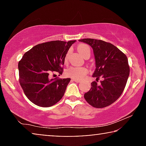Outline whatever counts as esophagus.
Returning <instances> with one entry per match:
<instances>
[{"mask_svg": "<svg viewBox=\"0 0 146 146\" xmlns=\"http://www.w3.org/2000/svg\"><path fill=\"white\" fill-rule=\"evenodd\" d=\"M72 80L76 82H80V80H78V79L74 78V79H72Z\"/></svg>", "mask_w": 146, "mask_h": 146, "instance_id": "34e87169", "label": "esophagus"}]
</instances>
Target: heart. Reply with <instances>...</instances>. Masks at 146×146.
<instances>
[{"mask_svg":"<svg viewBox=\"0 0 146 146\" xmlns=\"http://www.w3.org/2000/svg\"><path fill=\"white\" fill-rule=\"evenodd\" d=\"M78 50L84 57L90 56V48L89 46L86 44H80L78 46ZM69 52L66 54L65 56V61H67L68 58ZM88 69L86 67L83 66H72L69 67L66 70V74L68 76L73 78L74 79H82L86 76L88 73Z\"/></svg>","mask_w":146,"mask_h":146,"instance_id":"obj_1","label":"heart"}]
</instances>
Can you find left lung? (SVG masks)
<instances>
[{"mask_svg":"<svg viewBox=\"0 0 146 146\" xmlns=\"http://www.w3.org/2000/svg\"><path fill=\"white\" fill-rule=\"evenodd\" d=\"M79 41L92 48L96 60L92 76L96 78V82L91 83L84 98L94 108L108 106L119 98L126 85L129 74L127 58L112 44L101 40L84 38ZM100 77L103 80L98 85L97 81Z\"/></svg>","mask_w":146,"mask_h":146,"instance_id":"left-lung-1","label":"left lung"}]
</instances>
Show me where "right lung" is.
Listing matches in <instances>:
<instances>
[{"label": "right lung", "instance_id": "obj_1", "mask_svg": "<svg viewBox=\"0 0 146 146\" xmlns=\"http://www.w3.org/2000/svg\"><path fill=\"white\" fill-rule=\"evenodd\" d=\"M75 42L55 40L39 44L19 61L20 84L26 96L35 104L52 106L63 97L70 78L51 79V75L55 72L62 75L66 55Z\"/></svg>", "mask_w": 146, "mask_h": 146}]
</instances>
